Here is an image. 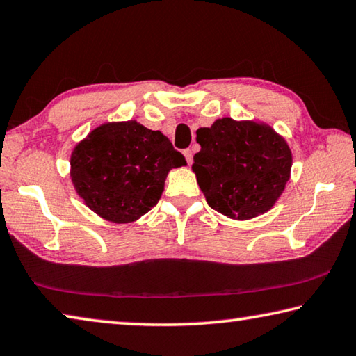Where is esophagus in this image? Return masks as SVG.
Masks as SVG:
<instances>
[{"instance_id":"34e87169","label":"esophagus","mask_w":356,"mask_h":356,"mask_svg":"<svg viewBox=\"0 0 356 356\" xmlns=\"http://www.w3.org/2000/svg\"><path fill=\"white\" fill-rule=\"evenodd\" d=\"M184 155H185V159H186V163L191 165V161H193V152H191V149H185V150H184Z\"/></svg>"}]
</instances>
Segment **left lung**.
Instances as JSON below:
<instances>
[{
    "mask_svg": "<svg viewBox=\"0 0 356 356\" xmlns=\"http://www.w3.org/2000/svg\"><path fill=\"white\" fill-rule=\"evenodd\" d=\"M191 170L206 201L232 220L268 212L284 191L292 152L284 138L254 120L216 119L196 131Z\"/></svg>",
    "mask_w": 356,
    "mask_h": 356,
    "instance_id": "8db88e82",
    "label": "left lung"
}]
</instances>
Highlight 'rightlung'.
I'll return each mask as SVG.
<instances>
[{
    "label": "right lung",
    "mask_w": 356,
    "mask_h": 356,
    "mask_svg": "<svg viewBox=\"0 0 356 356\" xmlns=\"http://www.w3.org/2000/svg\"><path fill=\"white\" fill-rule=\"evenodd\" d=\"M185 165L161 131L136 120L106 122L75 146L70 177L92 212L122 225L147 213L163 193L168 172Z\"/></svg>",
    "instance_id": "obj_1"
}]
</instances>
